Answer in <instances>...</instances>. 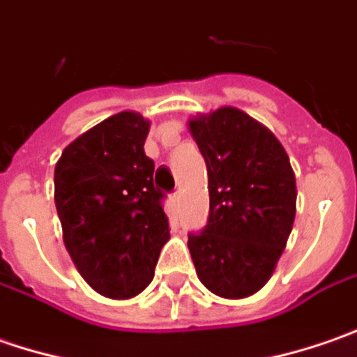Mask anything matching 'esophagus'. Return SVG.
<instances>
[{"instance_id":"1","label":"esophagus","mask_w":357,"mask_h":357,"mask_svg":"<svg viewBox=\"0 0 357 357\" xmlns=\"http://www.w3.org/2000/svg\"><path fill=\"white\" fill-rule=\"evenodd\" d=\"M179 199H181V192H179V190H176V192L172 194V204H174V208H178Z\"/></svg>"}]
</instances>
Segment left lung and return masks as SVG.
<instances>
[{"mask_svg": "<svg viewBox=\"0 0 357 357\" xmlns=\"http://www.w3.org/2000/svg\"><path fill=\"white\" fill-rule=\"evenodd\" d=\"M208 167L209 215L188 234L197 278L220 298L238 300L264 286L296 218V176L278 137L236 107L190 119Z\"/></svg>", "mask_w": 357, "mask_h": 357, "instance_id": "obj_1", "label": "left lung"}]
</instances>
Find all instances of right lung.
<instances>
[{"mask_svg": "<svg viewBox=\"0 0 357 357\" xmlns=\"http://www.w3.org/2000/svg\"><path fill=\"white\" fill-rule=\"evenodd\" d=\"M148 132V119L121 112L79 135L55 165L66 248L87 284L114 300L148 287L169 240L165 195L144 151Z\"/></svg>", "mask_w": 357, "mask_h": 357, "instance_id": "1", "label": "right lung"}]
</instances>
